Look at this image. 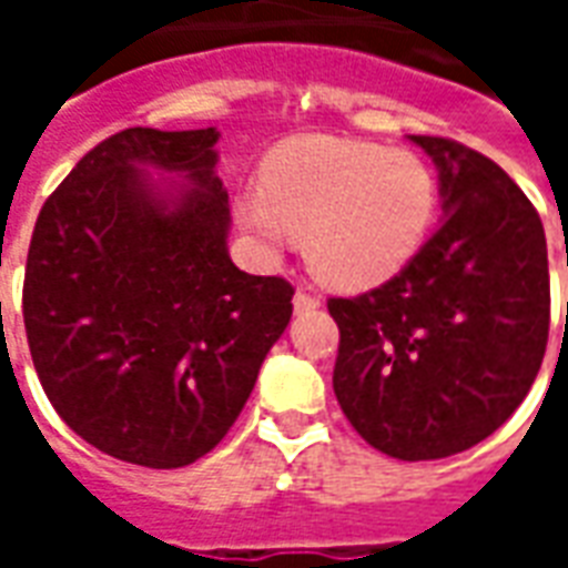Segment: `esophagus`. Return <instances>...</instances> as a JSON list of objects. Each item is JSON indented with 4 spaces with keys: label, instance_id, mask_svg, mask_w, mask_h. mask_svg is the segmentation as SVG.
<instances>
[{
    "label": "esophagus",
    "instance_id": "obj_1",
    "mask_svg": "<svg viewBox=\"0 0 568 568\" xmlns=\"http://www.w3.org/2000/svg\"><path fill=\"white\" fill-rule=\"evenodd\" d=\"M292 304H295V313H310V310H320L322 307L320 297L307 295V292H297V295L292 297Z\"/></svg>",
    "mask_w": 568,
    "mask_h": 568
}]
</instances>
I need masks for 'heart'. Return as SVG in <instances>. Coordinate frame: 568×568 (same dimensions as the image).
<instances>
[{
	"instance_id": "heart-1",
	"label": "heart",
	"mask_w": 568,
	"mask_h": 568,
	"mask_svg": "<svg viewBox=\"0 0 568 568\" xmlns=\"http://www.w3.org/2000/svg\"><path fill=\"white\" fill-rule=\"evenodd\" d=\"M234 215L267 258L304 236L316 280L368 292L405 271L423 246L435 215V175L410 151L301 136L273 151L261 191L240 194Z\"/></svg>"
}]
</instances>
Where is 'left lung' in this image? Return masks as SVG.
Masks as SVG:
<instances>
[{
    "instance_id": "obj_1",
    "label": "left lung",
    "mask_w": 568,
    "mask_h": 568,
    "mask_svg": "<svg viewBox=\"0 0 568 568\" xmlns=\"http://www.w3.org/2000/svg\"><path fill=\"white\" fill-rule=\"evenodd\" d=\"M438 170L440 224L374 292L332 297L334 395L371 447L419 463L475 447L536 381L550 322L548 243L499 163L410 136Z\"/></svg>"
}]
</instances>
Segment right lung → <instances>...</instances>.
<instances>
[{
	"instance_id": "obj_1",
	"label": "right lung",
	"mask_w": 568,
	"mask_h": 568,
	"mask_svg": "<svg viewBox=\"0 0 568 568\" xmlns=\"http://www.w3.org/2000/svg\"><path fill=\"white\" fill-rule=\"evenodd\" d=\"M219 136H109L44 200L27 255L23 325L48 402L145 468L191 465L227 435L292 320L295 288L227 255Z\"/></svg>"
}]
</instances>
